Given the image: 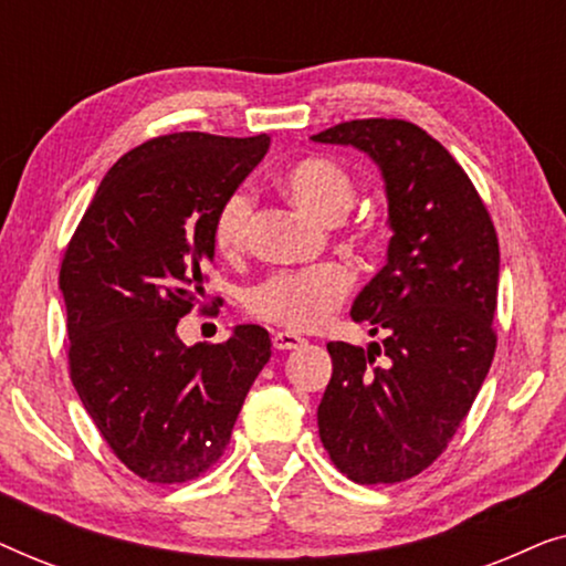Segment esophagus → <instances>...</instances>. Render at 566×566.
<instances>
[{
    "instance_id": "34e87169",
    "label": "esophagus",
    "mask_w": 566,
    "mask_h": 566,
    "mask_svg": "<svg viewBox=\"0 0 566 566\" xmlns=\"http://www.w3.org/2000/svg\"><path fill=\"white\" fill-rule=\"evenodd\" d=\"M304 345V337L293 335V332H275L273 335V347L275 350H293V347Z\"/></svg>"
}]
</instances>
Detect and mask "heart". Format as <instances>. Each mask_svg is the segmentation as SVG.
Returning <instances> with one entry per match:
<instances>
[{
  "label": "heart",
  "instance_id": "obj_1",
  "mask_svg": "<svg viewBox=\"0 0 566 566\" xmlns=\"http://www.w3.org/2000/svg\"><path fill=\"white\" fill-rule=\"evenodd\" d=\"M281 182L289 196L308 213L324 221H339L355 200L353 177L337 161L306 157L283 169ZM252 192L247 188L229 190L216 208L211 223L213 247L223 258H234L247 242L252 219ZM353 289V273L339 262H322L306 270L275 273L252 285L244 306L262 322L289 329H316L329 319Z\"/></svg>",
  "mask_w": 566,
  "mask_h": 566
}]
</instances>
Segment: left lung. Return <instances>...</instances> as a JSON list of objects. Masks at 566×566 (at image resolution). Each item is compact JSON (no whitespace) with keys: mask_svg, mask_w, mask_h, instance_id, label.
Masks as SVG:
<instances>
[{"mask_svg":"<svg viewBox=\"0 0 566 566\" xmlns=\"http://www.w3.org/2000/svg\"><path fill=\"white\" fill-rule=\"evenodd\" d=\"M312 138L350 144L381 167L394 229L389 262L350 312L384 339L327 345L319 438L347 479L397 484L446 451L492 366L497 231L463 167L415 123L347 120Z\"/></svg>","mask_w":566,"mask_h":566,"instance_id":"obj_1","label":"left lung"}]
</instances>
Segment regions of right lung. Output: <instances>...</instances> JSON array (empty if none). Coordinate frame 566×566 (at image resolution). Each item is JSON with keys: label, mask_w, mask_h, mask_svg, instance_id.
Segmentation results:
<instances>
[{"label": "right lung", "mask_w": 566, "mask_h": 566, "mask_svg": "<svg viewBox=\"0 0 566 566\" xmlns=\"http://www.w3.org/2000/svg\"><path fill=\"white\" fill-rule=\"evenodd\" d=\"M268 146V134L149 138L111 167L66 244L69 376L115 459L146 482L206 474L270 360L258 324L216 345L177 337L213 265L216 208Z\"/></svg>", "instance_id": "obj_1"}]
</instances>
